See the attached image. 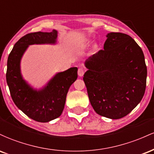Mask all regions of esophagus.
I'll return each instance as SVG.
<instances>
[{
  "label": "esophagus",
  "mask_w": 154,
  "mask_h": 154,
  "mask_svg": "<svg viewBox=\"0 0 154 154\" xmlns=\"http://www.w3.org/2000/svg\"><path fill=\"white\" fill-rule=\"evenodd\" d=\"M84 73H85V69L82 68H79L78 69V75L79 77H82L83 75H84Z\"/></svg>",
  "instance_id": "esophagus-1"
}]
</instances>
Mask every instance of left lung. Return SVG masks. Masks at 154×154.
I'll use <instances>...</instances> for the list:
<instances>
[{
    "label": "left lung",
    "mask_w": 154,
    "mask_h": 154,
    "mask_svg": "<svg viewBox=\"0 0 154 154\" xmlns=\"http://www.w3.org/2000/svg\"><path fill=\"white\" fill-rule=\"evenodd\" d=\"M103 50L85 62L83 80L95 112L121 119L137 106L146 87L147 67L141 48L130 35L110 32Z\"/></svg>",
    "instance_id": "obj_1"
}]
</instances>
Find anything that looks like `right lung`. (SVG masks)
I'll return each instance as SVG.
<instances>
[{"instance_id":"obj_1","label":"right lung","mask_w":154,"mask_h":154,"mask_svg":"<svg viewBox=\"0 0 154 154\" xmlns=\"http://www.w3.org/2000/svg\"><path fill=\"white\" fill-rule=\"evenodd\" d=\"M58 32L29 33L20 38L11 51L7 61L6 82L15 105L26 116L40 122H48L61 116L66 94L77 78V68L59 72L40 90L32 88L23 79L20 62L28 46L34 44H55Z\"/></svg>"}]
</instances>
